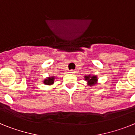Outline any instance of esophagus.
Instances as JSON below:
<instances>
[{
	"mask_svg": "<svg viewBox=\"0 0 135 135\" xmlns=\"http://www.w3.org/2000/svg\"><path fill=\"white\" fill-rule=\"evenodd\" d=\"M70 74H74L76 73V71H75L74 70H70Z\"/></svg>",
	"mask_w": 135,
	"mask_h": 135,
	"instance_id": "obj_1",
	"label": "esophagus"
}]
</instances>
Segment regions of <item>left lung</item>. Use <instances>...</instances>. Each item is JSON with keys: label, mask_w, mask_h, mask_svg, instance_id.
Returning <instances> with one entry per match:
<instances>
[{"label": "left lung", "mask_w": 135, "mask_h": 135, "mask_svg": "<svg viewBox=\"0 0 135 135\" xmlns=\"http://www.w3.org/2000/svg\"><path fill=\"white\" fill-rule=\"evenodd\" d=\"M84 78H85V80L88 82L90 86H93L95 84L97 83V77L96 76H90V75H89V76H86Z\"/></svg>", "instance_id": "obj_1"}]
</instances>
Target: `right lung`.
<instances>
[{
	"label": "right lung",
	"instance_id": "obj_1",
	"mask_svg": "<svg viewBox=\"0 0 135 135\" xmlns=\"http://www.w3.org/2000/svg\"><path fill=\"white\" fill-rule=\"evenodd\" d=\"M54 76H53V77H49V78H47L44 80V83L46 84V85H51V84H53L54 83Z\"/></svg>",
	"mask_w": 135,
	"mask_h": 135
}]
</instances>
